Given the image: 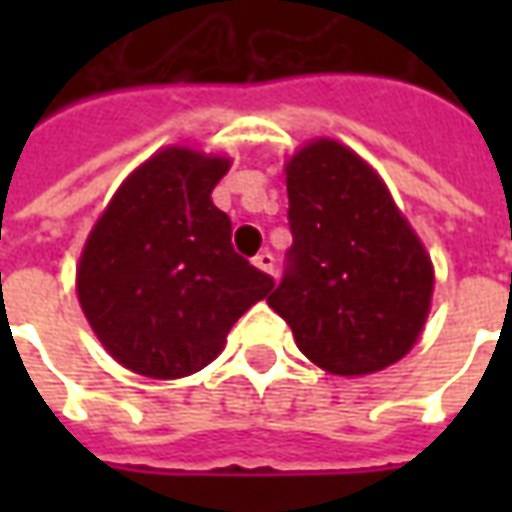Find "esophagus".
Returning a JSON list of instances; mask_svg holds the SVG:
<instances>
[{
	"label": "esophagus",
	"instance_id": "esophagus-1",
	"mask_svg": "<svg viewBox=\"0 0 512 512\" xmlns=\"http://www.w3.org/2000/svg\"><path fill=\"white\" fill-rule=\"evenodd\" d=\"M252 263H255V268H260L263 274H274V255H271V252H260Z\"/></svg>",
	"mask_w": 512,
	"mask_h": 512
}]
</instances>
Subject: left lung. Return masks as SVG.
<instances>
[{"instance_id":"left-lung-1","label":"left lung","mask_w":512,"mask_h":512,"mask_svg":"<svg viewBox=\"0 0 512 512\" xmlns=\"http://www.w3.org/2000/svg\"><path fill=\"white\" fill-rule=\"evenodd\" d=\"M290 268L268 307L299 351L332 376L362 378L417 345L433 301V260L384 178L332 136L285 161Z\"/></svg>"}]
</instances>
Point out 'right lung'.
I'll return each mask as SVG.
<instances>
[{
  "mask_svg": "<svg viewBox=\"0 0 512 512\" xmlns=\"http://www.w3.org/2000/svg\"><path fill=\"white\" fill-rule=\"evenodd\" d=\"M230 156L156 150L98 216L76 266V296L106 354L131 373L175 381L211 365L274 279L230 244L211 200Z\"/></svg>",
  "mask_w": 512,
  "mask_h": 512,
  "instance_id": "add662e5",
  "label": "right lung"
}]
</instances>
